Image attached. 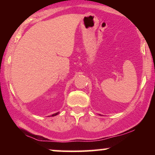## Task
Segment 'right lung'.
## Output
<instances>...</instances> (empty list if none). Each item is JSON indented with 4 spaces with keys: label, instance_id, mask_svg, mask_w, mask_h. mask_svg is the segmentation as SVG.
Segmentation results:
<instances>
[{
    "label": "right lung",
    "instance_id": "1",
    "mask_svg": "<svg viewBox=\"0 0 155 155\" xmlns=\"http://www.w3.org/2000/svg\"><path fill=\"white\" fill-rule=\"evenodd\" d=\"M58 114V113L54 114H52V115H51V117H54V116H56V115H57V114Z\"/></svg>",
    "mask_w": 155,
    "mask_h": 155
}]
</instances>
